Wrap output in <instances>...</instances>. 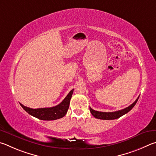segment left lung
<instances>
[{"label": "left lung", "instance_id": "8db88e82", "mask_svg": "<svg viewBox=\"0 0 156 156\" xmlns=\"http://www.w3.org/2000/svg\"><path fill=\"white\" fill-rule=\"evenodd\" d=\"M138 98L139 97L137 98V99H136L132 105L128 106V107H127L126 108L122 109V110H121L113 112H103L96 111V110H93V109H92L91 108H90V112L92 114V116H94L96 119H102V120L116 119L120 118V117L122 116H123L124 114H127V112H129L132 110L133 107H134L136 103L138 101Z\"/></svg>", "mask_w": 156, "mask_h": 156}]
</instances>
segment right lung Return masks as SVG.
Instances as JSON below:
<instances>
[{
  "label": "right lung",
  "instance_id": "add662e5",
  "mask_svg": "<svg viewBox=\"0 0 156 156\" xmlns=\"http://www.w3.org/2000/svg\"><path fill=\"white\" fill-rule=\"evenodd\" d=\"M74 89L70 90L65 99L56 106L51 108L33 109L23 105L20 103L21 107L30 115L43 121H53L64 117L67 113L70 105V101L73 93Z\"/></svg>",
  "mask_w": 156,
  "mask_h": 156
}]
</instances>
